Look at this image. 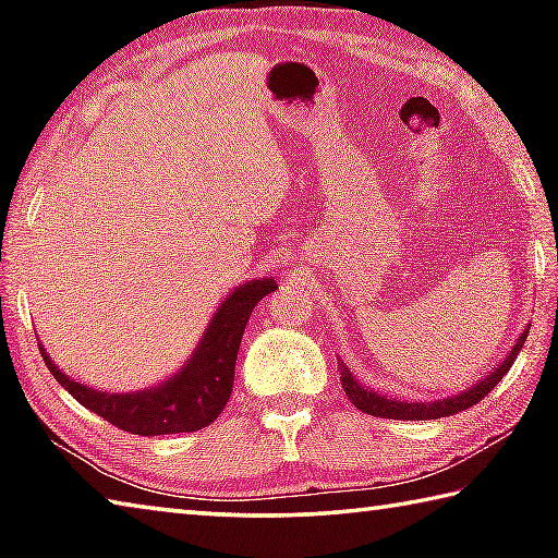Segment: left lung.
<instances>
[{
    "mask_svg": "<svg viewBox=\"0 0 558 558\" xmlns=\"http://www.w3.org/2000/svg\"><path fill=\"white\" fill-rule=\"evenodd\" d=\"M526 335H529V327L524 329L522 335L512 347V352H509L502 362H499L493 372H489L485 379H480L475 386H470L462 393H452L448 399H438V401H401V399H391V396H384L374 389H366L364 384L356 381V376L349 372V366L339 359L337 366L342 376H339V381H342V389L349 396V401H352L359 411L362 413H369L376 415V418H396V421H433V418H446V415H456L460 411L470 409V405H475L477 401H483L485 396L495 389V386L502 381V376L512 369L514 359L519 354V349L524 347L526 342Z\"/></svg>",
    "mask_w": 558,
    "mask_h": 558,
    "instance_id": "obj_1",
    "label": "left lung"
}]
</instances>
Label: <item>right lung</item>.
<instances>
[{"instance_id": "obj_1", "label": "right lung", "mask_w": 558, "mask_h": 558, "mask_svg": "<svg viewBox=\"0 0 558 558\" xmlns=\"http://www.w3.org/2000/svg\"><path fill=\"white\" fill-rule=\"evenodd\" d=\"M276 288L272 278L248 280L233 288L216 307L211 323L206 325L199 344L194 347L182 369L153 389L130 393L90 389V386L65 376L51 362L41 342L39 352L56 381L81 405L98 413L112 426L135 433V436L192 433L219 418L226 401L231 399L235 356H239L245 323H248L253 307Z\"/></svg>"}]
</instances>
